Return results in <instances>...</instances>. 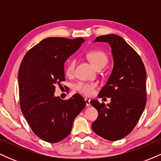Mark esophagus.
Returning <instances> with one entry per match:
<instances>
[{
    "instance_id": "1",
    "label": "esophagus",
    "mask_w": 161,
    "mask_h": 161,
    "mask_svg": "<svg viewBox=\"0 0 161 161\" xmlns=\"http://www.w3.org/2000/svg\"><path fill=\"white\" fill-rule=\"evenodd\" d=\"M85 101H86V107H89L91 104H90V100L86 98L85 99Z\"/></svg>"
}]
</instances>
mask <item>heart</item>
Segmentation results:
<instances>
[{"instance_id":"b5f03b06","label":"heart","mask_w":161,"mask_h":161,"mask_svg":"<svg viewBox=\"0 0 161 161\" xmlns=\"http://www.w3.org/2000/svg\"><path fill=\"white\" fill-rule=\"evenodd\" d=\"M86 57L90 63L97 69L104 68L108 63V57L107 53L100 50H92L86 53ZM75 60H70L65 67V74L67 76H72L74 73ZM96 85L94 83L79 82L75 86V89L79 93L86 96L92 95L95 92Z\"/></svg>"}]
</instances>
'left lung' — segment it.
I'll use <instances>...</instances> for the list:
<instances>
[{
	"label": "left lung",
	"mask_w": 161,
	"mask_h": 161,
	"mask_svg": "<svg viewBox=\"0 0 161 161\" xmlns=\"http://www.w3.org/2000/svg\"><path fill=\"white\" fill-rule=\"evenodd\" d=\"M96 42L110 45L114 64L98 95L111 97V101L105 105L97 100L91 101L98 112L92 127L101 137L117 141L132 132L145 108L146 70L139 55L120 36L105 35L96 38Z\"/></svg>",
	"instance_id": "left-lung-1"
}]
</instances>
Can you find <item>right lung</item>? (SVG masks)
I'll use <instances>...</instances> for the list:
<instances>
[{"label": "right lung", "instance_id": "add662e5", "mask_svg": "<svg viewBox=\"0 0 161 161\" xmlns=\"http://www.w3.org/2000/svg\"><path fill=\"white\" fill-rule=\"evenodd\" d=\"M84 42L82 38H47L29 50L20 64V109L34 133L45 142L56 143L67 137L86 107L79 94L65 101L54 96L55 86L65 81L64 63Z\"/></svg>", "mask_w": 161, "mask_h": 161}]
</instances>
